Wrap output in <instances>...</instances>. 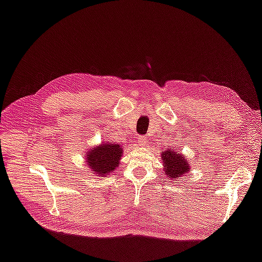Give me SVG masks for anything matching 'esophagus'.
Returning a JSON list of instances; mask_svg holds the SVG:
<instances>
[{
  "label": "esophagus",
  "instance_id": "1",
  "mask_svg": "<svg viewBox=\"0 0 262 262\" xmlns=\"http://www.w3.org/2000/svg\"><path fill=\"white\" fill-rule=\"evenodd\" d=\"M136 142L139 143V146H146L148 140L146 139V136H139L138 140H136Z\"/></svg>",
  "mask_w": 262,
  "mask_h": 262
}]
</instances>
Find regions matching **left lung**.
I'll list each match as a JSON object with an SVG mask.
<instances>
[{
  "label": "left lung",
  "instance_id": "1",
  "mask_svg": "<svg viewBox=\"0 0 262 262\" xmlns=\"http://www.w3.org/2000/svg\"><path fill=\"white\" fill-rule=\"evenodd\" d=\"M161 159L163 162V169L167 178L176 181L184 173L191 171L190 164L183 154L176 149L167 148L161 151Z\"/></svg>",
  "mask_w": 262,
  "mask_h": 262
}]
</instances>
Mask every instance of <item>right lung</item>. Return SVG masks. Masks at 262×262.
Segmentation results:
<instances>
[{
	"mask_svg": "<svg viewBox=\"0 0 262 262\" xmlns=\"http://www.w3.org/2000/svg\"><path fill=\"white\" fill-rule=\"evenodd\" d=\"M123 147L119 143L102 142L86 151L85 162L95 176L106 177L121 164Z\"/></svg>",
	"mask_w": 262,
	"mask_h": 262,
	"instance_id": "1",
	"label": "right lung"
}]
</instances>
